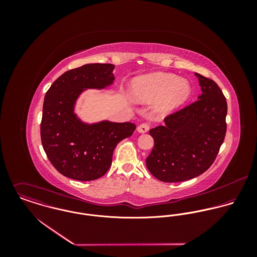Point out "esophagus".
Returning a JSON list of instances; mask_svg holds the SVG:
<instances>
[{"instance_id":"obj_1","label":"esophagus","mask_w":257,"mask_h":257,"mask_svg":"<svg viewBox=\"0 0 257 257\" xmlns=\"http://www.w3.org/2000/svg\"><path fill=\"white\" fill-rule=\"evenodd\" d=\"M149 127H150V125L148 123L144 122V123H142L138 126V132L141 133V134H145V133H147L149 131Z\"/></svg>"}]
</instances>
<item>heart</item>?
I'll use <instances>...</instances> for the list:
<instances>
[{
  "label": "heart",
  "mask_w": 257,
  "mask_h": 257,
  "mask_svg": "<svg viewBox=\"0 0 257 257\" xmlns=\"http://www.w3.org/2000/svg\"><path fill=\"white\" fill-rule=\"evenodd\" d=\"M132 94L136 101L149 103L160 99L157 110L170 112L185 104L192 94V88L187 80L168 73H153L136 79Z\"/></svg>",
  "instance_id": "obj_1"
}]
</instances>
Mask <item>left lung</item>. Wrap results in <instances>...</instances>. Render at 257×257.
Instances as JSON below:
<instances>
[{"label":"left lung","mask_w":257,"mask_h":257,"mask_svg":"<svg viewBox=\"0 0 257 257\" xmlns=\"http://www.w3.org/2000/svg\"><path fill=\"white\" fill-rule=\"evenodd\" d=\"M195 75L202 90L199 100L149 131L154 147L147 156V169L162 182H182L203 174L214 163L225 137V97L215 81Z\"/></svg>","instance_id":"left-lung-1"}]
</instances>
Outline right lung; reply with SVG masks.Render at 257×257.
Wrapping results in <instances>:
<instances>
[{
  "label": "right lung",
  "mask_w": 257,
  "mask_h": 257,
  "mask_svg": "<svg viewBox=\"0 0 257 257\" xmlns=\"http://www.w3.org/2000/svg\"><path fill=\"white\" fill-rule=\"evenodd\" d=\"M114 65L86 64L58 77L44 97L40 138L55 169L78 181L96 180L109 170L116 145L136 131L133 122L109 120L88 124L74 112L86 89H104L113 82Z\"/></svg>",
  "instance_id": "obj_1"
}]
</instances>
